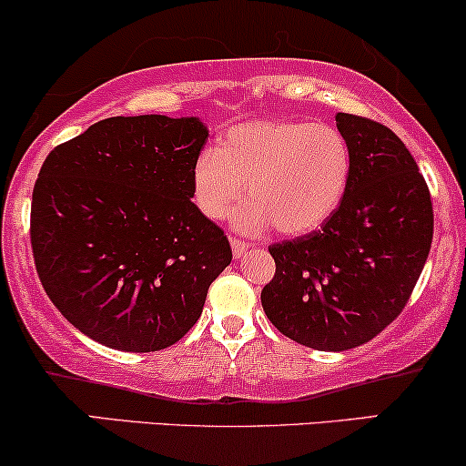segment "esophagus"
<instances>
[{"label": "esophagus", "mask_w": 466, "mask_h": 466, "mask_svg": "<svg viewBox=\"0 0 466 466\" xmlns=\"http://www.w3.org/2000/svg\"><path fill=\"white\" fill-rule=\"evenodd\" d=\"M231 248H233L235 259H242L246 252H248V244L242 242V239H238V238H231Z\"/></svg>", "instance_id": "34e87169"}]
</instances>
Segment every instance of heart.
Listing matches in <instances>:
<instances>
[{
	"label": "heart",
	"mask_w": 466,
	"mask_h": 466,
	"mask_svg": "<svg viewBox=\"0 0 466 466\" xmlns=\"http://www.w3.org/2000/svg\"><path fill=\"white\" fill-rule=\"evenodd\" d=\"M352 177L346 136L311 120H250L227 129L192 166L198 211L222 220L248 194L233 224L244 233L274 227L307 235L335 214Z\"/></svg>",
	"instance_id": "1"
}]
</instances>
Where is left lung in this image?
Returning <instances> with one entry per match:
<instances>
[{
    "label": "left lung",
    "mask_w": 466,
    "mask_h": 466,
    "mask_svg": "<svg viewBox=\"0 0 466 466\" xmlns=\"http://www.w3.org/2000/svg\"><path fill=\"white\" fill-rule=\"evenodd\" d=\"M352 177L330 220L269 246L277 274L263 311L285 337L321 352L363 346L401 313L428 261L434 214L404 142L370 118L337 114Z\"/></svg>",
    "instance_id": "left-lung-1"
}]
</instances>
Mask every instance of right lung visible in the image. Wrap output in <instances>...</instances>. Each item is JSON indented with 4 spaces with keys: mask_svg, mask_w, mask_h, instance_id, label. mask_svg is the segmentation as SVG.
<instances>
[{
    "mask_svg": "<svg viewBox=\"0 0 466 466\" xmlns=\"http://www.w3.org/2000/svg\"><path fill=\"white\" fill-rule=\"evenodd\" d=\"M198 116H114L47 155L32 194L36 272L57 311L120 352H155L197 324L233 259L192 203Z\"/></svg>",
    "mask_w": 466,
    "mask_h": 466,
    "instance_id": "1",
    "label": "right lung"
}]
</instances>
